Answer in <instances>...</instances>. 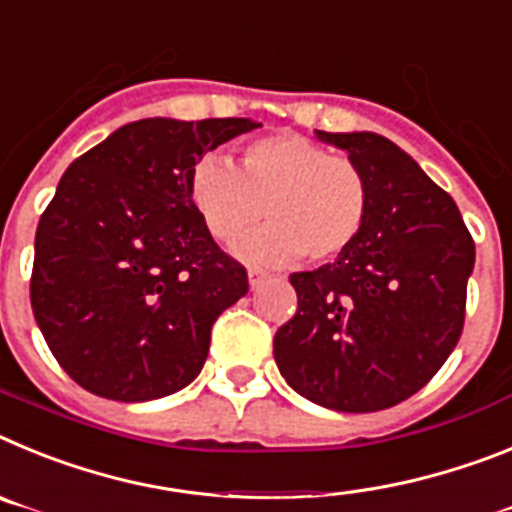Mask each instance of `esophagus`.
I'll list each match as a JSON object with an SVG mask.
<instances>
[{"label":"esophagus","mask_w":512,"mask_h":512,"mask_svg":"<svg viewBox=\"0 0 512 512\" xmlns=\"http://www.w3.org/2000/svg\"><path fill=\"white\" fill-rule=\"evenodd\" d=\"M265 278H268V275L262 273L260 268H250V270H247V281H250V288H257L262 281H265Z\"/></svg>","instance_id":"34e87169"}]
</instances>
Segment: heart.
Segmentation results:
<instances>
[{
    "instance_id": "b5f03b06",
    "label": "heart",
    "mask_w": 512,
    "mask_h": 512,
    "mask_svg": "<svg viewBox=\"0 0 512 512\" xmlns=\"http://www.w3.org/2000/svg\"><path fill=\"white\" fill-rule=\"evenodd\" d=\"M190 203L206 229L234 242L260 221L255 234L234 244V255L257 265L296 257L327 262L361 237L371 211V188L353 159L337 157L301 133L281 131L250 141L239 170L206 154L188 177Z\"/></svg>"
}]
</instances>
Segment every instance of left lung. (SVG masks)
<instances>
[{
  "instance_id": "1",
  "label": "left lung",
  "mask_w": 512,
  "mask_h": 512,
  "mask_svg": "<svg viewBox=\"0 0 512 512\" xmlns=\"http://www.w3.org/2000/svg\"><path fill=\"white\" fill-rule=\"evenodd\" d=\"M363 170L371 211L335 262L293 273L299 309L273 355L293 391L337 412H376L412 397L464 330L474 242L451 195L394 141L314 131Z\"/></svg>"
}]
</instances>
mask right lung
I'll use <instances>...</instances> for the list:
<instances>
[{
	"label": "right lung",
	"instance_id": "obj_1",
	"mask_svg": "<svg viewBox=\"0 0 512 512\" xmlns=\"http://www.w3.org/2000/svg\"><path fill=\"white\" fill-rule=\"evenodd\" d=\"M250 118H144L69 164L35 231L30 304L53 358L97 397L149 402L201 373L211 327L247 270L190 203L206 151Z\"/></svg>",
	"mask_w": 512,
	"mask_h": 512
}]
</instances>
